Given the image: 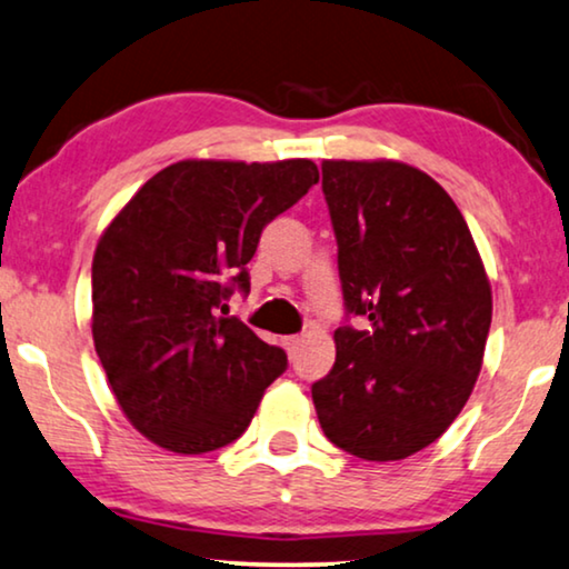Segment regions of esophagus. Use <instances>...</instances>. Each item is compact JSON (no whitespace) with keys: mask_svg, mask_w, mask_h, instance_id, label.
<instances>
[{"mask_svg":"<svg viewBox=\"0 0 569 569\" xmlns=\"http://www.w3.org/2000/svg\"><path fill=\"white\" fill-rule=\"evenodd\" d=\"M301 342H303V338H299V335H293V338H286V350H288V353H293V350L299 348Z\"/></svg>","mask_w":569,"mask_h":569,"instance_id":"34e87169","label":"esophagus"}]
</instances>
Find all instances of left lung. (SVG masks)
<instances>
[{"label": "left lung", "instance_id": "8db88e82", "mask_svg": "<svg viewBox=\"0 0 569 569\" xmlns=\"http://www.w3.org/2000/svg\"><path fill=\"white\" fill-rule=\"evenodd\" d=\"M346 307L332 371L311 387L325 436L366 461L441 438L482 371L492 288L451 196L397 159H325Z\"/></svg>", "mask_w": 569, "mask_h": 569}]
</instances>
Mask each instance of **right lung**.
I'll list each match as a JSON object with an SVG mask.
<instances>
[{
    "instance_id": "1",
    "label": "right lung",
    "mask_w": 569,
    "mask_h": 569,
    "mask_svg": "<svg viewBox=\"0 0 569 569\" xmlns=\"http://www.w3.org/2000/svg\"><path fill=\"white\" fill-rule=\"evenodd\" d=\"M319 180L311 159H182L143 182L92 258V340L128 422L174 453L237 441L286 353L223 315L262 227Z\"/></svg>"
}]
</instances>
